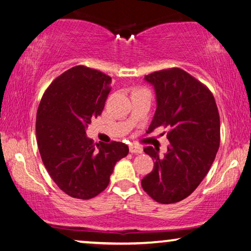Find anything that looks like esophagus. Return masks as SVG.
Instances as JSON below:
<instances>
[{
  "label": "esophagus",
  "instance_id": "1",
  "mask_svg": "<svg viewBox=\"0 0 251 251\" xmlns=\"http://www.w3.org/2000/svg\"><path fill=\"white\" fill-rule=\"evenodd\" d=\"M129 151L131 152V154H142L143 148L141 146H137V145H130Z\"/></svg>",
  "mask_w": 251,
  "mask_h": 251
}]
</instances>
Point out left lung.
<instances>
[{"mask_svg": "<svg viewBox=\"0 0 251 251\" xmlns=\"http://www.w3.org/2000/svg\"><path fill=\"white\" fill-rule=\"evenodd\" d=\"M144 79L154 87L157 108L147 133L168 127L169 145L144 151L154 159V168L142 179L143 189L160 203L188 197L209 172L220 143V120L211 92L180 69L154 72Z\"/></svg>", "mask_w": 251, "mask_h": 251, "instance_id": "8db88e82", "label": "left lung"}]
</instances>
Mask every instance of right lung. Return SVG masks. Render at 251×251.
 <instances>
[{"label": "right lung", "instance_id": "right-lung-1", "mask_svg": "<svg viewBox=\"0 0 251 251\" xmlns=\"http://www.w3.org/2000/svg\"><path fill=\"white\" fill-rule=\"evenodd\" d=\"M112 78L75 66L59 75L42 97L36 114L37 146L45 168L71 197L91 199L108 186L118 160L128 154L124 143L93 144L86 127L100 115Z\"/></svg>", "mask_w": 251, "mask_h": 251}]
</instances>
